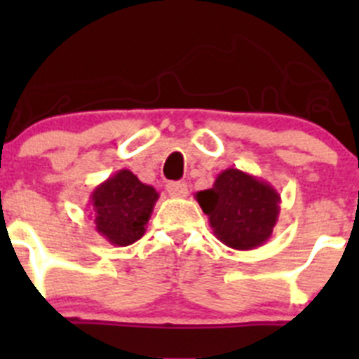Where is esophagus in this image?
<instances>
[{
	"instance_id": "1",
	"label": "esophagus",
	"mask_w": 359,
	"mask_h": 359,
	"mask_svg": "<svg viewBox=\"0 0 359 359\" xmlns=\"http://www.w3.org/2000/svg\"><path fill=\"white\" fill-rule=\"evenodd\" d=\"M166 193L172 198H186L187 184L186 182H168L166 184Z\"/></svg>"
}]
</instances>
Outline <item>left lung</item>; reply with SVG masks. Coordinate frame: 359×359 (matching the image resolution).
I'll return each mask as SVG.
<instances>
[{"label": "left lung", "instance_id": "8db88e82", "mask_svg": "<svg viewBox=\"0 0 359 359\" xmlns=\"http://www.w3.org/2000/svg\"><path fill=\"white\" fill-rule=\"evenodd\" d=\"M213 234L234 250H253L266 243L280 215L281 196L266 180L227 168L210 189L196 193Z\"/></svg>", "mask_w": 359, "mask_h": 359}]
</instances>
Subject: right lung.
<instances>
[{
  "label": "right lung",
  "mask_w": 359,
  "mask_h": 359,
  "mask_svg": "<svg viewBox=\"0 0 359 359\" xmlns=\"http://www.w3.org/2000/svg\"><path fill=\"white\" fill-rule=\"evenodd\" d=\"M159 194L130 170H119L90 194L93 224L114 247H128L144 236Z\"/></svg>",
  "instance_id": "1"
}]
</instances>
